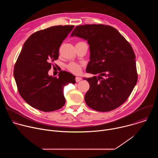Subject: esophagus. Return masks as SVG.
<instances>
[{
	"mask_svg": "<svg viewBox=\"0 0 158 158\" xmlns=\"http://www.w3.org/2000/svg\"><path fill=\"white\" fill-rule=\"evenodd\" d=\"M81 77H76V81L77 82H79V81H81Z\"/></svg>",
	"mask_w": 158,
	"mask_h": 158,
	"instance_id": "obj_1",
	"label": "esophagus"
}]
</instances>
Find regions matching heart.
I'll return each mask as SVG.
<instances>
[{
  "label": "heart",
  "instance_id": "b5f03b06",
  "mask_svg": "<svg viewBox=\"0 0 158 158\" xmlns=\"http://www.w3.org/2000/svg\"><path fill=\"white\" fill-rule=\"evenodd\" d=\"M82 64H79L75 62H71L67 65V69L74 74H79L81 71Z\"/></svg>",
  "mask_w": 158,
  "mask_h": 158
}]
</instances>
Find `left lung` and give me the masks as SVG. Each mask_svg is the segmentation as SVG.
<instances>
[{
    "mask_svg": "<svg viewBox=\"0 0 158 158\" xmlns=\"http://www.w3.org/2000/svg\"><path fill=\"white\" fill-rule=\"evenodd\" d=\"M87 40L90 61L84 78L89 83L85 101L91 109L107 112L121 106L138 81L136 56L129 42L114 27L103 24L77 26L71 34Z\"/></svg>",
    "mask_w": 158,
    "mask_h": 158,
    "instance_id": "left-lung-1",
    "label": "left lung"
}]
</instances>
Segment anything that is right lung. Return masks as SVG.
Listing matches in <instances>:
<instances>
[{"label":"right lung","instance_id":"right-lung-1","mask_svg":"<svg viewBox=\"0 0 158 158\" xmlns=\"http://www.w3.org/2000/svg\"><path fill=\"white\" fill-rule=\"evenodd\" d=\"M74 26H56L32 34L24 43L15 62L14 76L21 97L32 107L44 112L62 108L65 102L64 87L75 84L76 77L65 71L49 76L51 62L59 57L63 40Z\"/></svg>","mask_w":158,"mask_h":158}]
</instances>
